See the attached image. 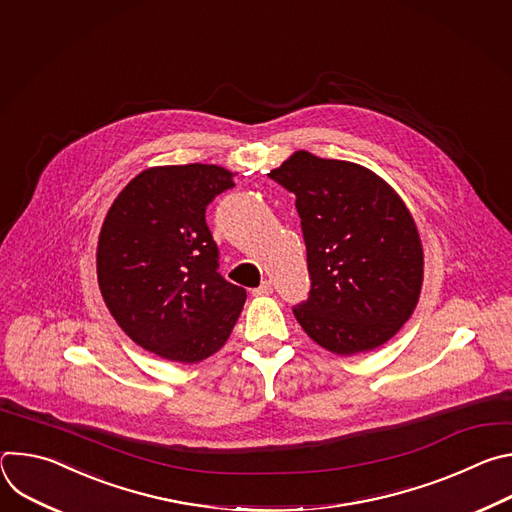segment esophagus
<instances>
[{"mask_svg":"<svg viewBox=\"0 0 512 512\" xmlns=\"http://www.w3.org/2000/svg\"><path fill=\"white\" fill-rule=\"evenodd\" d=\"M271 294H273L271 281H263L259 287L253 289V296H255V298H265V296H271Z\"/></svg>","mask_w":512,"mask_h":512,"instance_id":"1","label":"esophagus"}]
</instances>
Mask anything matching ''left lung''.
Listing matches in <instances>:
<instances>
[{
    "mask_svg": "<svg viewBox=\"0 0 512 512\" xmlns=\"http://www.w3.org/2000/svg\"><path fill=\"white\" fill-rule=\"evenodd\" d=\"M296 194L312 279L294 308L322 348L350 356L389 338L413 314L423 249L411 212L375 172L296 152L269 174Z\"/></svg>",
    "mask_w": 512,
    "mask_h": 512,
    "instance_id": "8db88e82",
    "label": "left lung"
}]
</instances>
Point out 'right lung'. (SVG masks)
Listing matches in <instances>:
<instances>
[{
  "label": "right lung",
  "instance_id": "add662e5",
  "mask_svg": "<svg viewBox=\"0 0 512 512\" xmlns=\"http://www.w3.org/2000/svg\"><path fill=\"white\" fill-rule=\"evenodd\" d=\"M233 186V172L214 164L158 166L111 204L97 247L99 287L141 348L190 364L231 336L247 291L218 273L206 206Z\"/></svg>",
  "mask_w": 512,
  "mask_h": 512
}]
</instances>
